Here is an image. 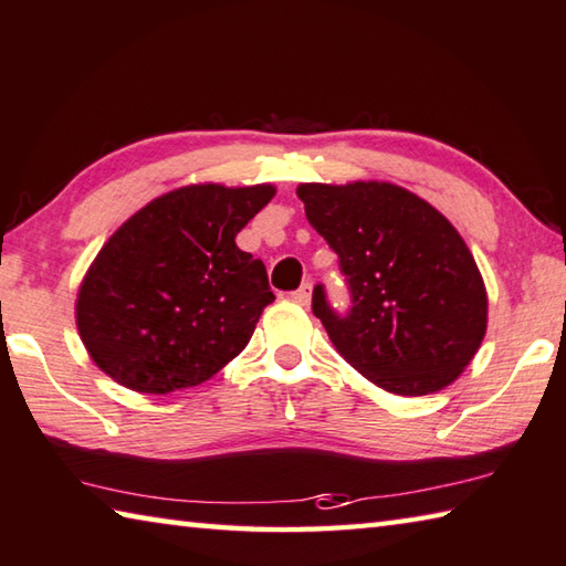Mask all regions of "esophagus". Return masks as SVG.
<instances>
[{"label": "esophagus", "mask_w": 566, "mask_h": 566, "mask_svg": "<svg viewBox=\"0 0 566 566\" xmlns=\"http://www.w3.org/2000/svg\"><path fill=\"white\" fill-rule=\"evenodd\" d=\"M292 300H294V302H300V304H304V306L310 304V300H312V284H310V282L302 284L300 290L292 292Z\"/></svg>", "instance_id": "esophagus-1"}]
</instances>
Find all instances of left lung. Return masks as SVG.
<instances>
[{
    "instance_id": "1",
    "label": "left lung",
    "mask_w": 566,
    "mask_h": 566,
    "mask_svg": "<svg viewBox=\"0 0 566 566\" xmlns=\"http://www.w3.org/2000/svg\"><path fill=\"white\" fill-rule=\"evenodd\" d=\"M296 195L348 290L346 312L328 302L324 284L312 292V312L336 352L398 396L453 384L488 326L485 284L453 224L390 182H306Z\"/></svg>"
}]
</instances>
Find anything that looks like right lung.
<instances>
[{"instance_id":"right-lung-1","label":"right lung","mask_w":566,"mask_h":566,"mask_svg":"<svg viewBox=\"0 0 566 566\" xmlns=\"http://www.w3.org/2000/svg\"><path fill=\"white\" fill-rule=\"evenodd\" d=\"M272 185H190L148 202L104 244L76 302L101 371L138 394L190 388L230 364L274 300L262 260L234 238Z\"/></svg>"}]
</instances>
